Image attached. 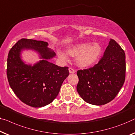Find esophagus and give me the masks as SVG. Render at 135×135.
<instances>
[{
    "instance_id": "1",
    "label": "esophagus",
    "mask_w": 135,
    "mask_h": 135,
    "mask_svg": "<svg viewBox=\"0 0 135 135\" xmlns=\"http://www.w3.org/2000/svg\"><path fill=\"white\" fill-rule=\"evenodd\" d=\"M68 70H69L70 73H74L76 72L75 70H74L73 68H69V69H68Z\"/></svg>"
}]
</instances>
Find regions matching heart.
I'll return each mask as SVG.
<instances>
[{"mask_svg":"<svg viewBox=\"0 0 135 135\" xmlns=\"http://www.w3.org/2000/svg\"><path fill=\"white\" fill-rule=\"evenodd\" d=\"M67 53L76 57V65L81 68L90 67L93 65L99 59L102 53V48L99 44L94 42H85L76 44L67 49ZM57 55L64 61H67L68 56L65 52L57 51Z\"/></svg>","mask_w":135,"mask_h":135,"instance_id":"heart-1","label":"heart"}]
</instances>
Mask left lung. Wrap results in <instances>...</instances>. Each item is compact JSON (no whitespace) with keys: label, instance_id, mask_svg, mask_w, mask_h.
Segmentation results:
<instances>
[{"label":"left lung","instance_id":"8db88e82","mask_svg":"<svg viewBox=\"0 0 135 135\" xmlns=\"http://www.w3.org/2000/svg\"><path fill=\"white\" fill-rule=\"evenodd\" d=\"M126 55L110 39L99 62L87 70H78L77 91L83 100L94 105L107 104L119 91L126 78Z\"/></svg>","mask_w":135,"mask_h":135}]
</instances>
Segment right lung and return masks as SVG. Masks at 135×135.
I'll list each match as a JSON object with an SVG mask.
<instances>
[{
	"label": "right lung",
	"mask_w": 135,
	"mask_h": 135,
	"mask_svg": "<svg viewBox=\"0 0 135 135\" xmlns=\"http://www.w3.org/2000/svg\"><path fill=\"white\" fill-rule=\"evenodd\" d=\"M47 42L22 39L9 50L7 59V78L17 98L27 105L42 107L53 102L64 80L69 75L68 67H59L49 60L56 53ZM32 50L41 60L33 65L21 59L24 51Z\"/></svg>",
	"instance_id": "right-lung-1"
}]
</instances>
